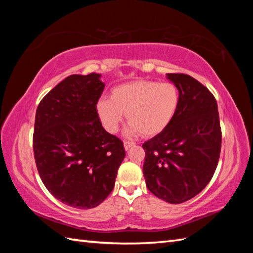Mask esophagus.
<instances>
[{
	"mask_svg": "<svg viewBox=\"0 0 253 253\" xmlns=\"http://www.w3.org/2000/svg\"><path fill=\"white\" fill-rule=\"evenodd\" d=\"M135 142H132V141H124V148H125V150H128V149H130L131 147H133L135 146Z\"/></svg>",
	"mask_w": 253,
	"mask_h": 253,
	"instance_id": "obj_1",
	"label": "esophagus"
}]
</instances>
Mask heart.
Returning <instances> with one entry per match:
<instances>
[{"mask_svg": "<svg viewBox=\"0 0 253 253\" xmlns=\"http://www.w3.org/2000/svg\"><path fill=\"white\" fill-rule=\"evenodd\" d=\"M179 103V90L173 83L136 80L113 88L110 99L98 102L96 112L107 131L115 132L126 114L129 133L153 137L170 125Z\"/></svg>", "mask_w": 253, "mask_h": 253, "instance_id": "b5f03b06", "label": "heart"}]
</instances>
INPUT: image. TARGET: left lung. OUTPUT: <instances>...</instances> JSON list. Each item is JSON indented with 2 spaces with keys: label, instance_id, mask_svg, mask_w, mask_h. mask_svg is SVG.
Wrapping results in <instances>:
<instances>
[{
  "label": "left lung",
  "instance_id": "1",
  "mask_svg": "<svg viewBox=\"0 0 253 253\" xmlns=\"http://www.w3.org/2000/svg\"><path fill=\"white\" fill-rule=\"evenodd\" d=\"M180 93L173 122L142 144L148 189L178 204L201 192L212 179L222 144L217 103L207 87L189 75L168 74Z\"/></svg>",
  "mask_w": 253,
  "mask_h": 253
}]
</instances>
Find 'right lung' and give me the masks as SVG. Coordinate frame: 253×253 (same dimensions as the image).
<instances>
[{"label":"right lung","instance_id":"1","mask_svg":"<svg viewBox=\"0 0 253 253\" xmlns=\"http://www.w3.org/2000/svg\"><path fill=\"white\" fill-rule=\"evenodd\" d=\"M101 75H71L38 105L35 161L40 178L57 200L77 209L98 207L115 185L125 149L107 132L96 112Z\"/></svg>","mask_w":253,"mask_h":253}]
</instances>
